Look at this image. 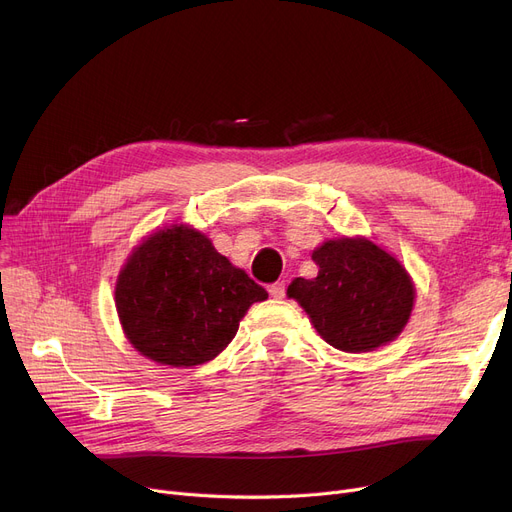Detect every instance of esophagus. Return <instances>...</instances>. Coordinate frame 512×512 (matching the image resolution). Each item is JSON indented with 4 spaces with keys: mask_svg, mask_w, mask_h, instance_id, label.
<instances>
[{
    "mask_svg": "<svg viewBox=\"0 0 512 512\" xmlns=\"http://www.w3.org/2000/svg\"><path fill=\"white\" fill-rule=\"evenodd\" d=\"M270 294L274 299H284V294H286V284L284 282H276V284H272L270 286Z\"/></svg>",
    "mask_w": 512,
    "mask_h": 512,
    "instance_id": "esophagus-1",
    "label": "esophagus"
}]
</instances>
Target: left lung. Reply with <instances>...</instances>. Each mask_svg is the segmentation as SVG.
Listing matches in <instances>:
<instances>
[{
	"label": "left lung",
	"instance_id": "8db88e82",
	"mask_svg": "<svg viewBox=\"0 0 512 512\" xmlns=\"http://www.w3.org/2000/svg\"><path fill=\"white\" fill-rule=\"evenodd\" d=\"M315 278L286 290L313 328L344 353H369L400 336L411 319L415 284L407 267L365 236L330 238L311 253Z\"/></svg>",
	"mask_w": 512,
	"mask_h": 512
}]
</instances>
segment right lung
<instances>
[{
    "label": "right lung",
    "instance_id": "obj_1",
    "mask_svg": "<svg viewBox=\"0 0 512 512\" xmlns=\"http://www.w3.org/2000/svg\"><path fill=\"white\" fill-rule=\"evenodd\" d=\"M116 311L132 348L170 367L218 357L253 303L267 299L245 270L188 224L151 232L116 280Z\"/></svg>",
    "mask_w": 512,
    "mask_h": 512
}]
</instances>
